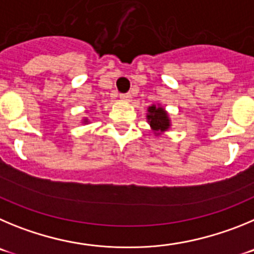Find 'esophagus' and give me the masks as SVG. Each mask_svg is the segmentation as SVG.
I'll use <instances>...</instances> for the list:
<instances>
[{
  "instance_id": "1",
  "label": "esophagus",
  "mask_w": 254,
  "mask_h": 254,
  "mask_svg": "<svg viewBox=\"0 0 254 254\" xmlns=\"http://www.w3.org/2000/svg\"><path fill=\"white\" fill-rule=\"evenodd\" d=\"M120 99H122L123 101L129 102L130 100H131V93H123V95L120 96Z\"/></svg>"
}]
</instances>
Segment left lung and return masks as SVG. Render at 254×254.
Wrapping results in <instances>:
<instances>
[{
  "label": "left lung",
  "mask_w": 254,
  "mask_h": 254,
  "mask_svg": "<svg viewBox=\"0 0 254 254\" xmlns=\"http://www.w3.org/2000/svg\"><path fill=\"white\" fill-rule=\"evenodd\" d=\"M147 120L148 124L150 125V129L153 130L155 135H161L163 132L168 131V129L171 127L168 113L161 105H152V106L148 107Z\"/></svg>",
  "instance_id": "left-lung-1"
}]
</instances>
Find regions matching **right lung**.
<instances>
[{
  "mask_svg": "<svg viewBox=\"0 0 254 254\" xmlns=\"http://www.w3.org/2000/svg\"><path fill=\"white\" fill-rule=\"evenodd\" d=\"M82 123H83V124H88V119H87V118H84V119H83V122H82Z\"/></svg>",
  "mask_w": 254,
  "mask_h": 254,
  "instance_id": "add662e5",
  "label": "right lung"
}]
</instances>
